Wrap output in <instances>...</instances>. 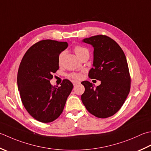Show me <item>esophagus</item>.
Instances as JSON below:
<instances>
[{
  "label": "esophagus",
  "instance_id": "34e87169",
  "mask_svg": "<svg viewBox=\"0 0 151 151\" xmlns=\"http://www.w3.org/2000/svg\"><path fill=\"white\" fill-rule=\"evenodd\" d=\"M73 85H74V86H75V85H76L77 84H78L79 82H76V81H73Z\"/></svg>",
  "mask_w": 151,
  "mask_h": 151
}]
</instances>
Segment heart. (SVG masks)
Returning <instances> with one entry per match:
<instances>
[{
	"instance_id": "heart-1",
	"label": "heart",
	"mask_w": 151,
	"mask_h": 151,
	"mask_svg": "<svg viewBox=\"0 0 151 151\" xmlns=\"http://www.w3.org/2000/svg\"><path fill=\"white\" fill-rule=\"evenodd\" d=\"M74 52H75V54H76V55L78 56V57L81 58V56L83 55L84 54H85L86 52H88V50L86 48H84V47H82L81 46H76L74 47ZM64 55V53L63 52H61V54L59 55V58H58V63H61V61H62V59H63V57ZM69 77L74 78V79H79L81 78V73H70L69 75Z\"/></svg>"
}]
</instances>
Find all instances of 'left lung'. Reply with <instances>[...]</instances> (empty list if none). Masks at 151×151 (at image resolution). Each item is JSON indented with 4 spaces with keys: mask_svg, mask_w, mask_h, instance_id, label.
<instances>
[{
    "mask_svg": "<svg viewBox=\"0 0 151 151\" xmlns=\"http://www.w3.org/2000/svg\"><path fill=\"white\" fill-rule=\"evenodd\" d=\"M83 42L93 47V67L88 76L101 81V84L93 88L91 82H82L85 88L82 101L95 116L110 117L122 107L130 90L131 77L126 55L119 44L106 35L84 38Z\"/></svg>",
    "mask_w": 151,
    "mask_h": 151,
    "instance_id": "1",
    "label": "left lung"
}]
</instances>
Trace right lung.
Masks as SVG:
<instances>
[{"instance_id": "obj_1", "label": "right lung", "mask_w": 151, "mask_h": 151, "mask_svg": "<svg viewBox=\"0 0 151 151\" xmlns=\"http://www.w3.org/2000/svg\"><path fill=\"white\" fill-rule=\"evenodd\" d=\"M67 46V42L40 40L28 49L20 63L17 86L21 99L27 111L39 122L57 119L72 91L73 84L67 79L60 87L50 82L59 69V55Z\"/></svg>"}]
</instances>
